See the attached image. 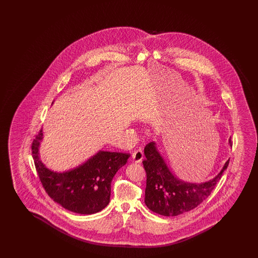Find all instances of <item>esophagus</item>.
<instances>
[{
	"label": "esophagus",
	"mask_w": 258,
	"mask_h": 258,
	"mask_svg": "<svg viewBox=\"0 0 258 258\" xmlns=\"http://www.w3.org/2000/svg\"><path fill=\"white\" fill-rule=\"evenodd\" d=\"M143 157H144V155H143L142 150H140V149H137V150L134 151L133 154H132L133 161L136 162V163L141 162V161H142Z\"/></svg>",
	"instance_id": "34e87169"
}]
</instances>
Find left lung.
I'll return each instance as SVG.
<instances>
[{
    "label": "left lung",
    "instance_id": "1",
    "mask_svg": "<svg viewBox=\"0 0 258 258\" xmlns=\"http://www.w3.org/2000/svg\"><path fill=\"white\" fill-rule=\"evenodd\" d=\"M232 145L231 138L229 140ZM144 153L143 165L147 172L145 204L155 213L166 217H175L197 208L215 189L222 173L228 168L226 161L218 175L201 183H192L180 180L168 168L159 154L156 143L148 144Z\"/></svg>",
    "mask_w": 258,
    "mask_h": 258
}]
</instances>
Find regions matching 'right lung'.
Returning a JSON list of instances; mask_svg holds the SVG:
<instances>
[{"mask_svg":"<svg viewBox=\"0 0 258 258\" xmlns=\"http://www.w3.org/2000/svg\"><path fill=\"white\" fill-rule=\"evenodd\" d=\"M42 129L31 145L32 157L39 180L56 203L77 214L99 212L110 203V183L116 172L126 164L130 154L99 151L73 170L57 172L49 170L39 157Z\"/></svg>","mask_w":258,"mask_h":258,"instance_id":"1","label":"right lung"}]
</instances>
